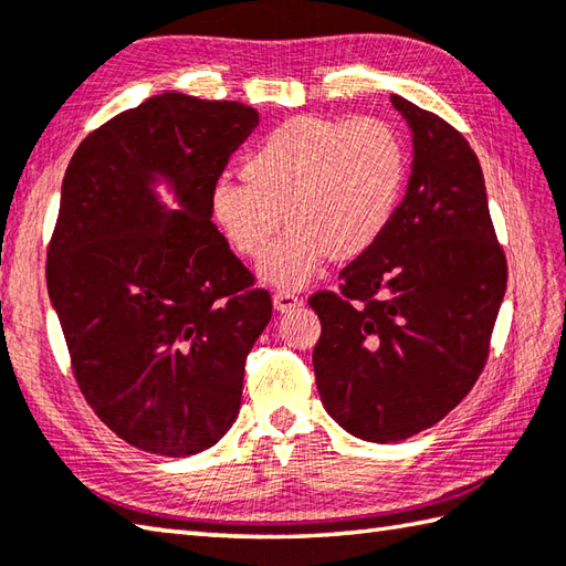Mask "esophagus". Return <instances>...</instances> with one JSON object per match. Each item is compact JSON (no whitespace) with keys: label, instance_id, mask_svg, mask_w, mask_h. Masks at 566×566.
I'll return each mask as SVG.
<instances>
[{"label":"esophagus","instance_id":"esophagus-1","mask_svg":"<svg viewBox=\"0 0 566 566\" xmlns=\"http://www.w3.org/2000/svg\"><path fill=\"white\" fill-rule=\"evenodd\" d=\"M272 304H274L276 311H280V314H286V311L298 308L304 302H302V298H298L296 294H292V292H276V294L272 296Z\"/></svg>","mask_w":566,"mask_h":566}]
</instances>
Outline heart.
Returning <instances> with one entry per match:
<instances>
[{
	"label": "heart",
	"instance_id": "heart-1",
	"mask_svg": "<svg viewBox=\"0 0 566 566\" xmlns=\"http://www.w3.org/2000/svg\"><path fill=\"white\" fill-rule=\"evenodd\" d=\"M245 185L221 179L211 216L238 255L258 260L264 284L298 290L323 260L350 262L387 233L406 189L408 150L399 130L375 116H294L272 128L243 167Z\"/></svg>",
	"mask_w": 566,
	"mask_h": 566
}]
</instances>
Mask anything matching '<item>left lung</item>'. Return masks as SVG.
Here are the masks:
<instances>
[{
  "label": "left lung",
  "mask_w": 566,
  "mask_h": 566,
  "mask_svg": "<svg viewBox=\"0 0 566 566\" xmlns=\"http://www.w3.org/2000/svg\"><path fill=\"white\" fill-rule=\"evenodd\" d=\"M411 128L403 201L375 248L318 292L314 371L323 408L350 436L399 442L436 426L482 375L506 294V255L482 165L460 130L391 94Z\"/></svg>",
  "instance_id": "obj_1"
}]
</instances>
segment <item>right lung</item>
Instances as JSON below:
<instances>
[{"instance_id": "1", "label": "right lung", "mask_w": 566, "mask_h": 566, "mask_svg": "<svg viewBox=\"0 0 566 566\" xmlns=\"http://www.w3.org/2000/svg\"><path fill=\"white\" fill-rule=\"evenodd\" d=\"M258 124L240 102L155 94L84 138L60 189L45 276L72 369L94 413L153 454L226 436L272 318L211 221V189Z\"/></svg>"}]
</instances>
